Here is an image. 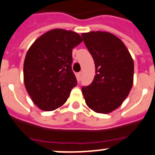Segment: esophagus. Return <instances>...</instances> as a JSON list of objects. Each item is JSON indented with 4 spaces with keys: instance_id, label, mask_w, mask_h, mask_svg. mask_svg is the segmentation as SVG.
<instances>
[{
    "instance_id": "34e87169",
    "label": "esophagus",
    "mask_w": 155,
    "mask_h": 155,
    "mask_svg": "<svg viewBox=\"0 0 155 155\" xmlns=\"http://www.w3.org/2000/svg\"><path fill=\"white\" fill-rule=\"evenodd\" d=\"M81 76H82V73L81 72H79V73H78L76 74V77H77V79L78 81H81Z\"/></svg>"
}]
</instances>
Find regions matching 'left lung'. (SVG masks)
I'll return each instance as SVG.
<instances>
[{"label":"left lung","mask_w":155,"mask_h":155,"mask_svg":"<svg viewBox=\"0 0 155 155\" xmlns=\"http://www.w3.org/2000/svg\"><path fill=\"white\" fill-rule=\"evenodd\" d=\"M81 36L96 73L90 85L82 87V94L90 109L107 114L120 107L132 88L134 61L123 41L110 32L93 31Z\"/></svg>","instance_id":"left-lung-1"}]
</instances>
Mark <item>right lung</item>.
<instances>
[{
    "label": "right lung",
    "mask_w": 155,
    "mask_h": 155,
    "mask_svg": "<svg viewBox=\"0 0 155 155\" xmlns=\"http://www.w3.org/2000/svg\"><path fill=\"white\" fill-rule=\"evenodd\" d=\"M81 42L77 32L55 28L42 34L28 49L23 68L24 84L41 110L61 107L77 85L71 68L72 50Z\"/></svg>",
    "instance_id": "1"
}]
</instances>
